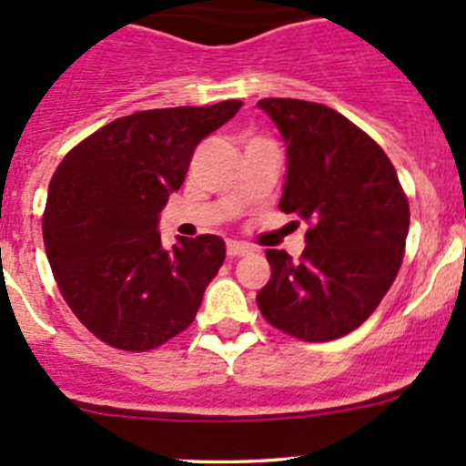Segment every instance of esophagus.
I'll list each match as a JSON object with an SVG mask.
<instances>
[{
    "mask_svg": "<svg viewBox=\"0 0 466 466\" xmlns=\"http://www.w3.org/2000/svg\"><path fill=\"white\" fill-rule=\"evenodd\" d=\"M255 252V248L250 246V243H241V241H228V257H246V255H252Z\"/></svg>",
    "mask_w": 466,
    "mask_h": 466,
    "instance_id": "esophagus-1",
    "label": "esophagus"
}]
</instances>
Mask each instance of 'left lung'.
Instances as JSON below:
<instances>
[{
    "label": "left lung",
    "instance_id": "left-lung-1",
    "mask_svg": "<svg viewBox=\"0 0 466 466\" xmlns=\"http://www.w3.org/2000/svg\"><path fill=\"white\" fill-rule=\"evenodd\" d=\"M286 144L279 209L309 220L302 257L266 250L270 279L257 304L272 327L309 342L360 327L392 286L410 209L388 155L331 107L261 98Z\"/></svg>",
    "mask_w": 466,
    "mask_h": 466
}]
</instances>
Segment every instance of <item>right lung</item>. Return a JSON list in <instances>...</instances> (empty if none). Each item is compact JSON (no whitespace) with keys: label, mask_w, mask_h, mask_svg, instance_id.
<instances>
[{"label":"right lung","mask_w":466,"mask_h":466,"mask_svg":"<svg viewBox=\"0 0 466 466\" xmlns=\"http://www.w3.org/2000/svg\"><path fill=\"white\" fill-rule=\"evenodd\" d=\"M238 107L135 112L89 135L56 168L42 216L46 259L74 316L107 345L155 350L194 322L225 241L177 237L167 250L159 214L196 146Z\"/></svg>","instance_id":"right-lung-1"}]
</instances>
